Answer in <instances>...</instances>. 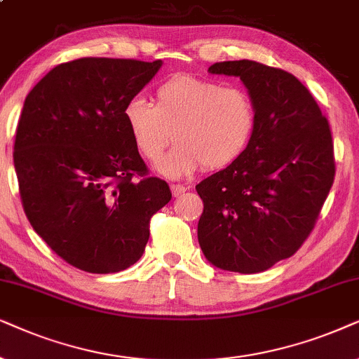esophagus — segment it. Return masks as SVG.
I'll list each match as a JSON object with an SVG mask.
<instances>
[{"label": "esophagus", "mask_w": 359, "mask_h": 359, "mask_svg": "<svg viewBox=\"0 0 359 359\" xmlns=\"http://www.w3.org/2000/svg\"><path fill=\"white\" fill-rule=\"evenodd\" d=\"M170 190H172V195H174V197H179V195H182L185 190H187V187H185V185H180V184H172Z\"/></svg>", "instance_id": "1"}]
</instances>
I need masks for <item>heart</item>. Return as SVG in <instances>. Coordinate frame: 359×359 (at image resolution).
<instances>
[{
	"label": "heart",
	"instance_id": "b5f03b06",
	"mask_svg": "<svg viewBox=\"0 0 359 359\" xmlns=\"http://www.w3.org/2000/svg\"><path fill=\"white\" fill-rule=\"evenodd\" d=\"M123 118L141 157L157 162L172 137L174 149L159 169L169 177L192 174L200 167L231 165L250 146L257 124L250 92L217 80L177 75L159 85L152 104L131 98Z\"/></svg>",
	"mask_w": 359,
	"mask_h": 359
}]
</instances>
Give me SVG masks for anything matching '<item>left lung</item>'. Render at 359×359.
Instances as JSON below:
<instances>
[{"label": "left lung", "instance_id": "obj_1", "mask_svg": "<svg viewBox=\"0 0 359 359\" xmlns=\"http://www.w3.org/2000/svg\"><path fill=\"white\" fill-rule=\"evenodd\" d=\"M255 100V136L240 159L200 182L198 243L213 266L255 274L307 240L335 179L328 119L289 72L255 60L217 62Z\"/></svg>", "mask_w": 359, "mask_h": 359}]
</instances>
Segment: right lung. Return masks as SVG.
<instances>
[{"label": "right lung", "instance_id": "1", "mask_svg": "<svg viewBox=\"0 0 359 359\" xmlns=\"http://www.w3.org/2000/svg\"><path fill=\"white\" fill-rule=\"evenodd\" d=\"M162 60L83 57L52 69L19 118L14 169L24 213L50 250L93 274L135 264L152 215L169 203L123 118Z\"/></svg>", "mask_w": 359, "mask_h": 359}]
</instances>
